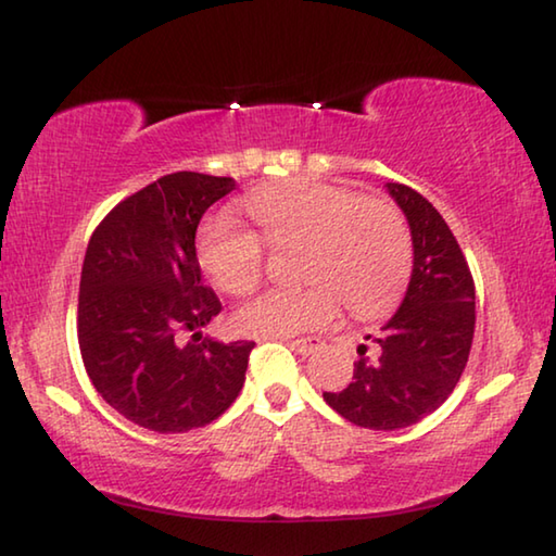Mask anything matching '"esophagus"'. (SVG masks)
Listing matches in <instances>:
<instances>
[{
  "label": "esophagus",
  "mask_w": 556,
  "mask_h": 556,
  "mask_svg": "<svg viewBox=\"0 0 556 556\" xmlns=\"http://www.w3.org/2000/svg\"><path fill=\"white\" fill-rule=\"evenodd\" d=\"M291 351H296L299 355H314L318 348H321V338H296V341H287Z\"/></svg>",
  "instance_id": "obj_1"
}]
</instances>
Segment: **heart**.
I'll list each match as a JSON object with an SVG mask.
<instances>
[{
    "label": "heart",
    "mask_w": 556,
    "mask_h": 556,
    "mask_svg": "<svg viewBox=\"0 0 556 556\" xmlns=\"http://www.w3.org/2000/svg\"><path fill=\"white\" fill-rule=\"evenodd\" d=\"M262 238L275 248L306 244L299 291H265L235 314L242 336L287 338L331 321L338 299L355 316L384 314L412 271V235L394 205L348 188L296 178L260 188L244 201ZM195 252L213 285L244 296L262 279V240L228 215L201 225Z\"/></svg>",
    "instance_id": "obj_1"
}]
</instances>
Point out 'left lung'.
<instances>
[{"instance_id": "left-lung-1", "label": "left lung", "mask_w": 556, "mask_h": 556, "mask_svg": "<svg viewBox=\"0 0 556 556\" xmlns=\"http://www.w3.org/2000/svg\"><path fill=\"white\" fill-rule=\"evenodd\" d=\"M384 191L409 225V285L375 338L378 357L355 361L345 390L324 392L328 407L375 431L417 425L446 402L466 368L476 328L473 277L446 220L409 186L384 184ZM365 351L357 345V353Z\"/></svg>"}]
</instances>
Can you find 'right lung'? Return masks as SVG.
<instances>
[{
	"label": "right lung",
	"mask_w": 556,
	"mask_h": 556,
	"mask_svg": "<svg viewBox=\"0 0 556 556\" xmlns=\"http://www.w3.org/2000/svg\"><path fill=\"white\" fill-rule=\"evenodd\" d=\"M235 186L230 176H162L108 213L83 260L86 370L112 409L159 434L211 425L244 384L255 343L203 336L223 304L195 257L203 213Z\"/></svg>",
	"instance_id": "obj_1"
}]
</instances>
